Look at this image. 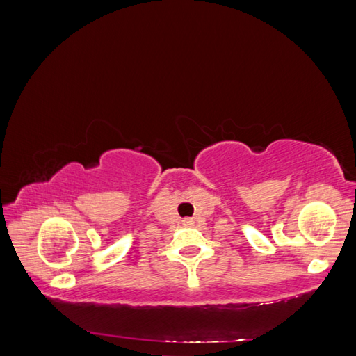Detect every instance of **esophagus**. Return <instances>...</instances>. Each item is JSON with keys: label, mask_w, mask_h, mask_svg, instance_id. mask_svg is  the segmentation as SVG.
Returning a JSON list of instances; mask_svg holds the SVG:
<instances>
[{"label": "esophagus", "mask_w": 356, "mask_h": 356, "mask_svg": "<svg viewBox=\"0 0 356 356\" xmlns=\"http://www.w3.org/2000/svg\"><path fill=\"white\" fill-rule=\"evenodd\" d=\"M182 224H184L185 227H191V225L194 224V222H193V219H191V218H185V219L182 220Z\"/></svg>", "instance_id": "esophagus-1"}]
</instances>
